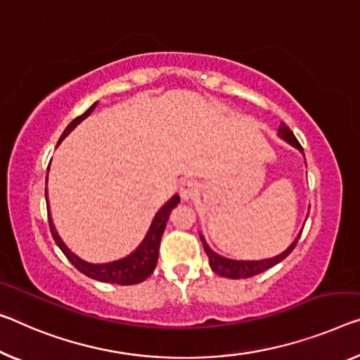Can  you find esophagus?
Masks as SVG:
<instances>
[{"instance_id": "obj_1", "label": "esophagus", "mask_w": 360, "mask_h": 360, "mask_svg": "<svg viewBox=\"0 0 360 360\" xmlns=\"http://www.w3.org/2000/svg\"><path fill=\"white\" fill-rule=\"evenodd\" d=\"M196 195H198V185L195 181L186 180L180 185V196L184 201H190V199H193Z\"/></svg>"}]
</instances>
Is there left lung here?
Returning <instances> with one entry per match:
<instances>
[{"label":"left lung","instance_id":"8db88e82","mask_svg":"<svg viewBox=\"0 0 360 360\" xmlns=\"http://www.w3.org/2000/svg\"><path fill=\"white\" fill-rule=\"evenodd\" d=\"M276 135H278L281 140H285L286 143H288V145L295 146L297 151L302 153V146L300 145V141L296 140V136L292 135V131L283 122L280 124L278 134H276ZM300 236H301V231H300V235L295 238V241H292L291 245L286 248L283 252L278 254V256H275V257L261 259V261H235V259L224 257V256H220V254L214 252L211 248H209L206 238H204L201 233H199V238H201V243H202V246H204V251H206L207 257H209V265H211V269L217 275L225 276V278H233V280L250 278V276H254V275H257V274H262L267 269L274 267V265L281 262L286 256H290L292 250H295V246H296L297 240H300Z\"/></svg>","mask_w":360,"mask_h":360}]
</instances>
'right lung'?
<instances>
[{
  "label": "right lung",
  "instance_id": "right-lung-1",
  "mask_svg": "<svg viewBox=\"0 0 360 360\" xmlns=\"http://www.w3.org/2000/svg\"><path fill=\"white\" fill-rule=\"evenodd\" d=\"M96 106H98V101L93 103L84 114L79 115V117L72 120V122L65 127L64 134L60 135L59 141H58V146H59V143L63 141L64 138L68 136L77 125H79L80 122H84L88 115L95 110ZM48 170H49V167H48ZM46 184H48V175H46ZM179 202H180V196L174 195L161 209H159L156 215H154L153 222H151V225H149V229L146 231L145 238H143V241L136 246L135 251H131L129 254V256L117 259V261H112V262L91 264V262L84 261V259H80L77 254L72 252L69 248L65 246V243L60 240V236L56 231V226H54V224H53L51 212H49L48 188H46V206H48L49 229H51V235L54 238V241H56V245L59 246V250L64 252V256L69 259L72 265H74L77 270H80L84 275L90 276V278H93V280L104 281V283H115V285L140 283V281L146 280L148 276L154 272V267H156V264H158L159 245H161V238L164 233L165 224H167L169 215H170V212H172V209L179 206Z\"/></svg>",
  "mask_w": 360,
  "mask_h": 360
}]
</instances>
